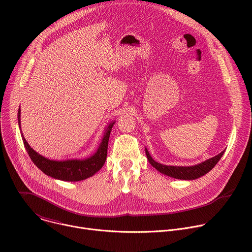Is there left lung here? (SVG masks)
Masks as SVG:
<instances>
[{"label":"left lung","mask_w":252,"mask_h":252,"mask_svg":"<svg viewBox=\"0 0 252 252\" xmlns=\"http://www.w3.org/2000/svg\"><path fill=\"white\" fill-rule=\"evenodd\" d=\"M224 152L225 151L221 152L220 155L215 156L209 159H206L198 164H194V165H190V166H176V165H165V164H161V163L156 161L151 157L149 151L146 149L147 158H148L150 163L156 169H158L159 172H161L167 176H170V177H173L176 179H184V181H192V179H196V178L206 174L208 171H210L215 165H217V163L221 158Z\"/></svg>","instance_id":"obj_1"}]
</instances>
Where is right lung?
<instances>
[{
  "mask_svg": "<svg viewBox=\"0 0 252 252\" xmlns=\"http://www.w3.org/2000/svg\"><path fill=\"white\" fill-rule=\"evenodd\" d=\"M18 123L19 127L21 129V110L18 112ZM116 121L110 123L106 126L102 139L99 143V146L96 152L86 158H73V159H65V160H55L49 159L39 153L33 151L26 138L22 133V138L24 141L25 148L28 152L29 157L45 174L60 179L63 182H80L93 176L96 173L104 164L107 155V143H109L110 134L113 129V126Z\"/></svg>",
  "mask_w": 252,
  "mask_h": 252,
  "instance_id": "right-lung-1",
  "label": "right lung"
}]
</instances>
